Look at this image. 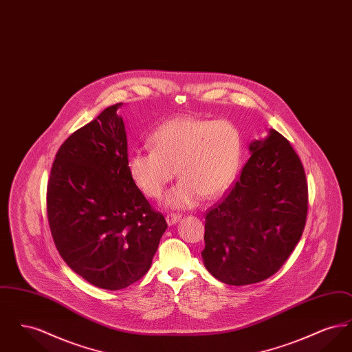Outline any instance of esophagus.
I'll return each instance as SVG.
<instances>
[{"label":"esophagus","instance_id":"obj_1","mask_svg":"<svg viewBox=\"0 0 352 352\" xmlns=\"http://www.w3.org/2000/svg\"><path fill=\"white\" fill-rule=\"evenodd\" d=\"M179 220H181V215L179 214H168V217H166V223H168V226H174Z\"/></svg>","mask_w":352,"mask_h":352}]
</instances>
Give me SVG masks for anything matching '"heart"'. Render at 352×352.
<instances>
[{"mask_svg": "<svg viewBox=\"0 0 352 352\" xmlns=\"http://www.w3.org/2000/svg\"><path fill=\"white\" fill-rule=\"evenodd\" d=\"M153 151H133L126 170L134 186L158 199L175 171L181 175L164 199L171 210H187L204 197L221 195L234 181L243 158V135L228 120L191 116L170 118L151 135Z\"/></svg>", "mask_w": 352, "mask_h": 352, "instance_id": "b5f03b06", "label": "heart"}]
</instances>
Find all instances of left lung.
Here are the masks:
<instances>
[{
    "label": "left lung",
    "instance_id": "1",
    "mask_svg": "<svg viewBox=\"0 0 352 352\" xmlns=\"http://www.w3.org/2000/svg\"><path fill=\"white\" fill-rule=\"evenodd\" d=\"M239 181L206 217L201 258L224 284L267 280L283 267L301 239L307 184L301 160L274 129L250 144Z\"/></svg>",
    "mask_w": 352,
    "mask_h": 352
}]
</instances>
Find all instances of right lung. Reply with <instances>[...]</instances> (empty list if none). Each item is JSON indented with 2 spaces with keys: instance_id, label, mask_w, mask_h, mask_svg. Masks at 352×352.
Segmentation results:
<instances>
[{
  "instance_id": "1",
  "label": "right lung",
  "mask_w": 352,
  "mask_h": 352,
  "mask_svg": "<svg viewBox=\"0 0 352 352\" xmlns=\"http://www.w3.org/2000/svg\"><path fill=\"white\" fill-rule=\"evenodd\" d=\"M122 102L71 134L55 155L47 215L56 250L89 284L118 290L149 269L168 224L126 170Z\"/></svg>"
}]
</instances>
